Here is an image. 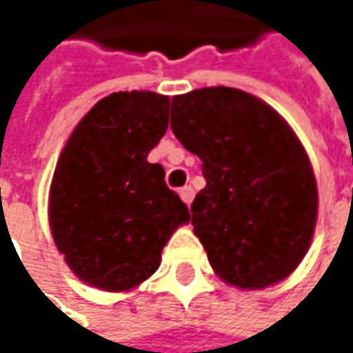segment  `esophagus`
I'll list each match as a JSON object with an SVG mask.
<instances>
[{
	"instance_id": "obj_1",
	"label": "esophagus",
	"mask_w": 353,
	"mask_h": 353,
	"mask_svg": "<svg viewBox=\"0 0 353 353\" xmlns=\"http://www.w3.org/2000/svg\"><path fill=\"white\" fill-rule=\"evenodd\" d=\"M180 196H182V201H184L186 205H190L192 199H194V190H192L190 186H184V188H180Z\"/></svg>"
}]
</instances>
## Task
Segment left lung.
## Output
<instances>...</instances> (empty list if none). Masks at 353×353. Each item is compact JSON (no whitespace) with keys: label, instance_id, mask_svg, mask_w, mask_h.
<instances>
[{"label":"left lung","instance_id":"1","mask_svg":"<svg viewBox=\"0 0 353 353\" xmlns=\"http://www.w3.org/2000/svg\"><path fill=\"white\" fill-rule=\"evenodd\" d=\"M171 132L203 161L207 186L192 203L194 234L223 283L265 289L299 265L314 236V169L289 123L234 88L171 100Z\"/></svg>","mask_w":353,"mask_h":353}]
</instances>
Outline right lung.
Returning a JSON list of instances; mask_svg holds the SVG:
<instances>
[{
  "label": "right lung",
  "mask_w": 353,
  "mask_h": 353,
  "mask_svg": "<svg viewBox=\"0 0 353 353\" xmlns=\"http://www.w3.org/2000/svg\"><path fill=\"white\" fill-rule=\"evenodd\" d=\"M169 96L117 92L77 123L50 186V228L83 283L130 291L159 270L161 251L190 211L148 152L167 132Z\"/></svg>",
  "instance_id": "right-lung-1"
}]
</instances>
